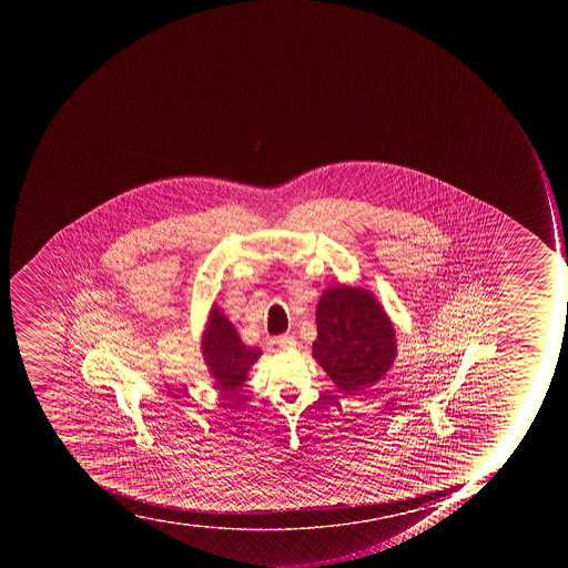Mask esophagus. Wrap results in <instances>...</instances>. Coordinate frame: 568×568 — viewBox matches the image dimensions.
<instances>
[{
	"label": "esophagus",
	"mask_w": 568,
	"mask_h": 568,
	"mask_svg": "<svg viewBox=\"0 0 568 568\" xmlns=\"http://www.w3.org/2000/svg\"><path fill=\"white\" fill-rule=\"evenodd\" d=\"M277 344L278 348L282 349L293 348V346H296V339L293 335L282 334L277 337Z\"/></svg>",
	"instance_id": "1"
}]
</instances>
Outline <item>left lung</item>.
<instances>
[{
  "instance_id": "8db88e82",
  "label": "left lung",
  "mask_w": 568,
  "mask_h": 568,
  "mask_svg": "<svg viewBox=\"0 0 568 568\" xmlns=\"http://www.w3.org/2000/svg\"><path fill=\"white\" fill-rule=\"evenodd\" d=\"M313 357L339 387L353 394L381 381L396 358L393 322L362 287H328L316 308Z\"/></svg>"
}]
</instances>
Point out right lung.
<instances>
[{
	"label": "right lung",
	"mask_w": 568,
	"mask_h": 568,
	"mask_svg": "<svg viewBox=\"0 0 568 568\" xmlns=\"http://www.w3.org/2000/svg\"><path fill=\"white\" fill-rule=\"evenodd\" d=\"M202 355L216 387L227 396L242 387L248 371L261 357V349L243 344L233 323L213 305L202 335Z\"/></svg>",
	"instance_id": "right-lung-1"
}]
</instances>
